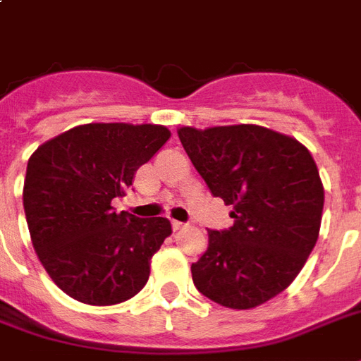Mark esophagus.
I'll list each match as a JSON object with an SVG mask.
<instances>
[{
	"instance_id": "34e87169",
	"label": "esophagus",
	"mask_w": 361,
	"mask_h": 361,
	"mask_svg": "<svg viewBox=\"0 0 361 361\" xmlns=\"http://www.w3.org/2000/svg\"><path fill=\"white\" fill-rule=\"evenodd\" d=\"M185 223H181V221H172V228L174 231H181V228H185Z\"/></svg>"
}]
</instances>
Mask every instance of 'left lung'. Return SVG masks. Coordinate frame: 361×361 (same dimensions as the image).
Segmentation results:
<instances>
[{
	"label": "left lung",
	"mask_w": 361,
	"mask_h": 361,
	"mask_svg": "<svg viewBox=\"0 0 361 361\" xmlns=\"http://www.w3.org/2000/svg\"><path fill=\"white\" fill-rule=\"evenodd\" d=\"M187 155L234 225L209 231L208 251L191 266L212 302L251 309L290 285L313 251L324 187L311 153L260 125L178 130Z\"/></svg>",
	"instance_id": "left-lung-1"
}]
</instances>
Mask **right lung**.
I'll list each match as a JSON object with an SVG mask.
<instances>
[{
    "label": "right lung",
    "instance_id": "1",
    "mask_svg": "<svg viewBox=\"0 0 361 361\" xmlns=\"http://www.w3.org/2000/svg\"><path fill=\"white\" fill-rule=\"evenodd\" d=\"M170 138L163 125L87 123L37 147L24 212L39 260L82 303L114 305L142 290L152 257L172 234L164 217L118 214L112 200Z\"/></svg>",
    "mask_w": 361,
    "mask_h": 361
}]
</instances>
